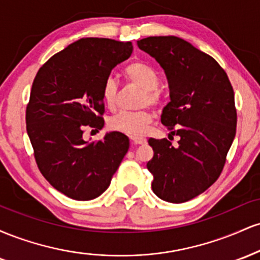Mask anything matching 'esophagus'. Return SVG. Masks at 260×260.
Returning a JSON list of instances; mask_svg holds the SVG:
<instances>
[{
  "instance_id": "esophagus-1",
  "label": "esophagus",
  "mask_w": 260,
  "mask_h": 260,
  "mask_svg": "<svg viewBox=\"0 0 260 260\" xmlns=\"http://www.w3.org/2000/svg\"><path fill=\"white\" fill-rule=\"evenodd\" d=\"M131 140H132L133 144H136V145H142V144H145V143H147V139L143 138V137H139V136H131Z\"/></svg>"
}]
</instances>
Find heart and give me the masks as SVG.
I'll use <instances>...</instances> for the list:
<instances>
[{
  "instance_id": "b5f03b06",
  "label": "heart",
  "mask_w": 260,
  "mask_h": 260,
  "mask_svg": "<svg viewBox=\"0 0 260 260\" xmlns=\"http://www.w3.org/2000/svg\"><path fill=\"white\" fill-rule=\"evenodd\" d=\"M124 77L128 82L142 89L140 105H157L161 101V92L157 90L160 77L153 66L142 61L131 62L123 71ZM118 88L112 78L104 83L101 89V98L110 110H113L117 103ZM153 112L150 110H139V111H122L112 116L109 121V127L116 132L126 133L129 136H142L145 132L151 120Z\"/></svg>"
}]
</instances>
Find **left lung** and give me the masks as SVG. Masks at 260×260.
Masks as SVG:
<instances>
[{"instance_id": "8db88e82", "label": "left lung", "mask_w": 260, "mask_h": 260, "mask_svg": "<svg viewBox=\"0 0 260 260\" xmlns=\"http://www.w3.org/2000/svg\"><path fill=\"white\" fill-rule=\"evenodd\" d=\"M166 74L170 103L161 123L178 136L149 139L154 156L147 168L153 192L162 201L184 203L202 194L219 178L236 136L235 94L228 74L211 56L177 37L137 41Z\"/></svg>"}]
</instances>
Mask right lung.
I'll return each instance as SVG.
<instances>
[{
  "label": "right lung",
  "instance_id": "obj_1",
  "mask_svg": "<svg viewBox=\"0 0 260 260\" xmlns=\"http://www.w3.org/2000/svg\"><path fill=\"white\" fill-rule=\"evenodd\" d=\"M132 50L129 41L80 39L53 55L32 82L25 121L38 168L53 188L76 201L103 194L129 149L121 132L89 143L83 131L104 127L101 89Z\"/></svg>",
  "mask_w": 260,
  "mask_h": 260
}]
</instances>
